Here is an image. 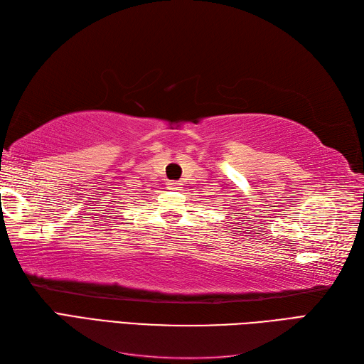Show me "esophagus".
Segmentation results:
<instances>
[{"instance_id":"1","label":"esophagus","mask_w":364,"mask_h":364,"mask_svg":"<svg viewBox=\"0 0 364 364\" xmlns=\"http://www.w3.org/2000/svg\"><path fill=\"white\" fill-rule=\"evenodd\" d=\"M167 188H168V190H173V191H174V190H179V188H181V183H179L178 181H170V182L167 183Z\"/></svg>"}]
</instances>
